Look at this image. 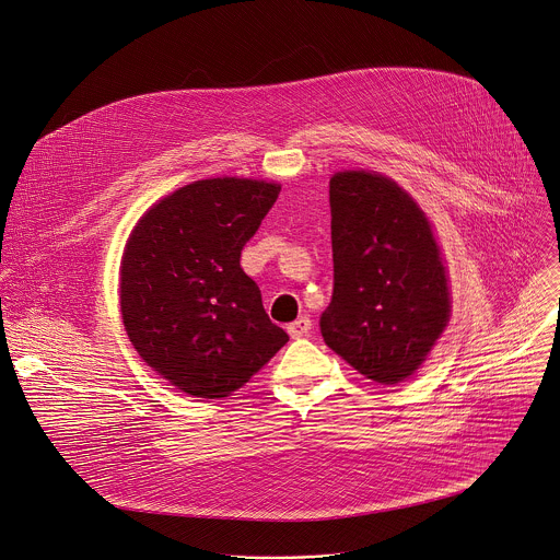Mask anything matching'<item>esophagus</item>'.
I'll return each instance as SVG.
<instances>
[{"label":"esophagus","mask_w":560,"mask_h":560,"mask_svg":"<svg viewBox=\"0 0 560 560\" xmlns=\"http://www.w3.org/2000/svg\"><path fill=\"white\" fill-rule=\"evenodd\" d=\"M287 330H289L291 338H304V335L311 330V319H308L306 315H302V317H298L295 322H291V324L287 326Z\"/></svg>","instance_id":"esophagus-1"}]
</instances>
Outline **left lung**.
I'll list each match as a JSON object with an SVG mask.
<instances>
[{
  "mask_svg": "<svg viewBox=\"0 0 560 560\" xmlns=\"http://www.w3.org/2000/svg\"><path fill=\"white\" fill-rule=\"evenodd\" d=\"M332 295L328 349L377 384L412 375L445 328L448 280L430 222L390 178L338 172L328 183Z\"/></svg>",
  "mask_w": 560,
  "mask_h": 560,
  "instance_id": "8db88e82",
  "label": "left lung"
}]
</instances>
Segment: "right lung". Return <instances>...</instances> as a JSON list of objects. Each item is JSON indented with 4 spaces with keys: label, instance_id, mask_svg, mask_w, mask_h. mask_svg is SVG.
Here are the masks:
<instances>
[{
    "label": "right lung",
    "instance_id": "obj_1",
    "mask_svg": "<svg viewBox=\"0 0 560 560\" xmlns=\"http://www.w3.org/2000/svg\"><path fill=\"white\" fill-rule=\"evenodd\" d=\"M278 194L280 185L265 180H196L156 202L126 245L128 338L187 395H232L289 342L241 267L243 247Z\"/></svg>",
    "mask_w": 560,
    "mask_h": 560
}]
</instances>
